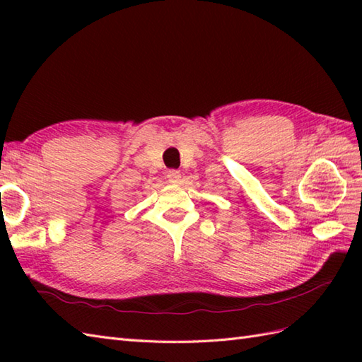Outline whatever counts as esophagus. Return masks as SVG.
Segmentation results:
<instances>
[{
    "mask_svg": "<svg viewBox=\"0 0 362 362\" xmlns=\"http://www.w3.org/2000/svg\"><path fill=\"white\" fill-rule=\"evenodd\" d=\"M180 177H182V174H180V171H177V169H169L168 171V180L171 183L179 182Z\"/></svg>",
    "mask_w": 362,
    "mask_h": 362,
    "instance_id": "1",
    "label": "esophagus"
}]
</instances>
